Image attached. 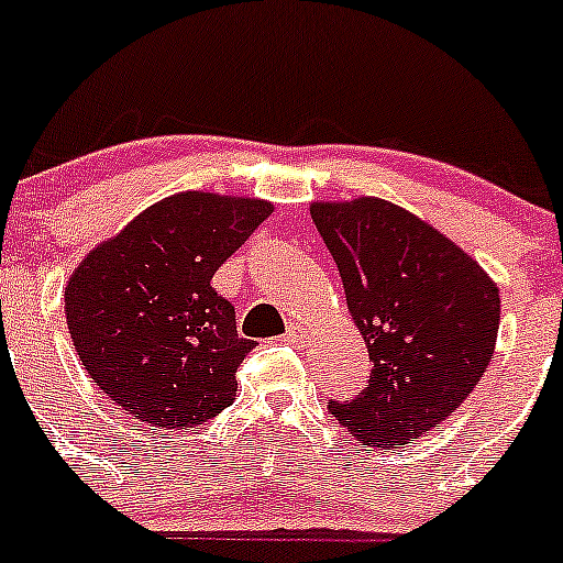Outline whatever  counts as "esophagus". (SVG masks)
<instances>
[{
	"mask_svg": "<svg viewBox=\"0 0 563 563\" xmlns=\"http://www.w3.org/2000/svg\"><path fill=\"white\" fill-rule=\"evenodd\" d=\"M283 338H286V343H302L305 327H302V323H288V329H286V334H283Z\"/></svg>",
	"mask_w": 563,
	"mask_h": 563,
	"instance_id": "esophagus-1",
	"label": "esophagus"
}]
</instances>
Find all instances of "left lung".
Returning a JSON list of instances; mask_svg holds the SVG:
<instances>
[{
  "label": "left lung",
  "mask_w": 563,
  "mask_h": 563,
  "mask_svg": "<svg viewBox=\"0 0 563 563\" xmlns=\"http://www.w3.org/2000/svg\"><path fill=\"white\" fill-rule=\"evenodd\" d=\"M310 214L373 362L365 389L329 411L362 444L395 450L439 428L479 384L498 288L455 242L384 198L316 201Z\"/></svg>",
  "instance_id": "8db88e82"
}]
</instances>
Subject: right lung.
<instances>
[{"mask_svg": "<svg viewBox=\"0 0 563 563\" xmlns=\"http://www.w3.org/2000/svg\"><path fill=\"white\" fill-rule=\"evenodd\" d=\"M269 214L261 198L176 192L73 272L65 313L78 360L139 422L196 428L234 402L236 367L255 343L236 334L212 275Z\"/></svg>", "mask_w": 563, "mask_h": 563, "instance_id": "add662e5", "label": "right lung"}]
</instances>
